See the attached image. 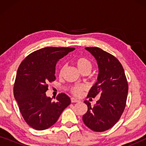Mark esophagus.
I'll list each match as a JSON object with an SVG mask.
<instances>
[{
  "label": "esophagus",
  "instance_id": "esophagus-1",
  "mask_svg": "<svg viewBox=\"0 0 146 146\" xmlns=\"http://www.w3.org/2000/svg\"><path fill=\"white\" fill-rule=\"evenodd\" d=\"M79 102L78 100L76 99L75 98H71V102L75 103V102Z\"/></svg>",
  "mask_w": 146,
  "mask_h": 146
}]
</instances>
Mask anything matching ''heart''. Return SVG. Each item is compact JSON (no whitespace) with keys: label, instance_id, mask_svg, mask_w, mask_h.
Segmentation results:
<instances>
[{"label":"heart","instance_id":"obj_1","mask_svg":"<svg viewBox=\"0 0 146 146\" xmlns=\"http://www.w3.org/2000/svg\"><path fill=\"white\" fill-rule=\"evenodd\" d=\"M74 63L76 65L78 68L82 73L88 72H90L92 68V62L90 60L86 57H79L74 60ZM64 71V67H62L60 69L59 76H62L63 75ZM86 90V86L82 84H76L70 87V92L76 97H80L82 94L83 92Z\"/></svg>","mask_w":146,"mask_h":146}]
</instances>
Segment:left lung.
I'll use <instances>...</instances> for the list:
<instances>
[{
	"instance_id": "left-lung-1",
	"label": "left lung",
	"mask_w": 146,
	"mask_h": 146,
	"mask_svg": "<svg viewBox=\"0 0 146 146\" xmlns=\"http://www.w3.org/2000/svg\"><path fill=\"white\" fill-rule=\"evenodd\" d=\"M85 48L95 57L99 68L98 81L87 98H100L93 107L88 101H84L88 111L82 119L92 130L101 132L112 127L122 115L128 84L122 65L114 56L98 47Z\"/></svg>"
}]
</instances>
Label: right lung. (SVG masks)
Returning <instances> with one entry per match:
<instances>
[{
  "label": "right lung",
  "instance_id": "1",
  "mask_svg": "<svg viewBox=\"0 0 146 146\" xmlns=\"http://www.w3.org/2000/svg\"><path fill=\"white\" fill-rule=\"evenodd\" d=\"M74 48L46 47L27 56L18 68L14 96L22 116L29 125L44 130L56 122L64 110L70 104L64 93L56 96V102L47 97L49 82L56 80L55 67L60 59L74 50Z\"/></svg>",
  "mask_w": 146,
  "mask_h": 146
}]
</instances>
